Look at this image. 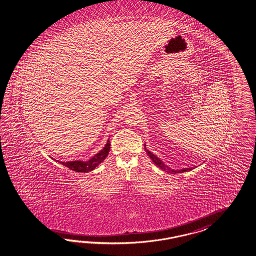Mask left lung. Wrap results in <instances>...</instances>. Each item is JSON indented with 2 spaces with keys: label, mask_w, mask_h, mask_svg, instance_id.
<instances>
[{
  "label": "left lung",
  "mask_w": 256,
  "mask_h": 256,
  "mask_svg": "<svg viewBox=\"0 0 256 256\" xmlns=\"http://www.w3.org/2000/svg\"><path fill=\"white\" fill-rule=\"evenodd\" d=\"M146 152H147V154L149 156V158L152 159V162L156 165V166L160 168L162 170H164V172H166L168 173H172V174H175V173H182V172H189V170H192L194 168H182V170H172V168H168V166H166V164L161 160V159L158 158V156H156L152 152H150L149 150H147L146 149Z\"/></svg>",
  "instance_id": "8db88e82"
}]
</instances>
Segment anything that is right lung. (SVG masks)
<instances>
[{"instance_id":"obj_1","label":"right lung","mask_w":256,"mask_h":256,"mask_svg":"<svg viewBox=\"0 0 256 256\" xmlns=\"http://www.w3.org/2000/svg\"><path fill=\"white\" fill-rule=\"evenodd\" d=\"M110 140H107V144H105L102 150L96 154L93 158L86 160V161H82V160H76V161H69V162H62L56 160V162L60 163L63 166L69 168L70 170H74L76 172H88L93 170H95L110 152Z\"/></svg>"}]
</instances>
